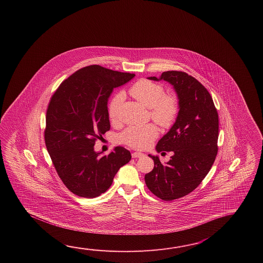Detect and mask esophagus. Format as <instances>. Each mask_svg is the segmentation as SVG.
<instances>
[{
	"label": "esophagus",
	"instance_id": "esophagus-1",
	"mask_svg": "<svg viewBox=\"0 0 263 263\" xmlns=\"http://www.w3.org/2000/svg\"><path fill=\"white\" fill-rule=\"evenodd\" d=\"M132 156H133V158H141V157L144 156V154L142 152H134L132 154Z\"/></svg>",
	"mask_w": 263,
	"mask_h": 263
}]
</instances>
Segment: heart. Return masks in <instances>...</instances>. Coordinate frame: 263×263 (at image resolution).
I'll list each match as a JSON object with an SVG mask.
<instances>
[{"mask_svg": "<svg viewBox=\"0 0 263 263\" xmlns=\"http://www.w3.org/2000/svg\"><path fill=\"white\" fill-rule=\"evenodd\" d=\"M129 94L142 105L151 109V117L163 128L171 126L178 114V101L172 95H165L162 84L147 80H141L130 87ZM123 93L119 92L110 102L108 115L111 121L116 123L119 119L120 107L123 103ZM158 136V129L152 124L142 127L132 126L119 135V141L136 149L148 147Z\"/></svg>", "mask_w": 263, "mask_h": 263, "instance_id": "1", "label": "heart"}]
</instances>
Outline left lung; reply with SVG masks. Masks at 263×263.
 I'll list each match as a JSON object with an SVG mask.
<instances>
[{"mask_svg": "<svg viewBox=\"0 0 263 263\" xmlns=\"http://www.w3.org/2000/svg\"><path fill=\"white\" fill-rule=\"evenodd\" d=\"M147 79L173 85L179 100L176 121L156 145L157 152L173 151L174 155L162 164L149 154L154 168L145 176L151 193L170 201L195 190L213 166L218 151V114L208 90L187 73L164 71L160 78Z\"/></svg>", "mask_w": 263, "mask_h": 263, "instance_id": "1", "label": "left lung"}]
</instances>
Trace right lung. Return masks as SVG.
Segmentation results:
<instances>
[{
	"instance_id": "right-lung-1",
	"label": "right lung",
	"mask_w": 263,
	"mask_h": 263,
	"mask_svg": "<svg viewBox=\"0 0 263 263\" xmlns=\"http://www.w3.org/2000/svg\"><path fill=\"white\" fill-rule=\"evenodd\" d=\"M134 74L93 65L79 69L62 83L50 99L45 143L58 176L67 189L86 198L105 193L119 168L130 161L123 146L108 155L94 149L96 140L110 129L108 100L116 87Z\"/></svg>"
}]
</instances>
